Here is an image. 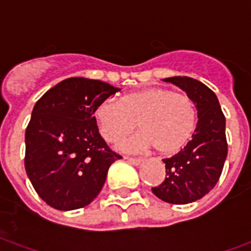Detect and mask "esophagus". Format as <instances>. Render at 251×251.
Returning a JSON list of instances; mask_svg holds the SVG:
<instances>
[{
  "mask_svg": "<svg viewBox=\"0 0 251 251\" xmlns=\"http://www.w3.org/2000/svg\"><path fill=\"white\" fill-rule=\"evenodd\" d=\"M127 161L133 165H140L142 163V158H137V157H125Z\"/></svg>",
  "mask_w": 251,
  "mask_h": 251,
  "instance_id": "obj_1",
  "label": "esophagus"
}]
</instances>
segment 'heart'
<instances>
[{
    "mask_svg": "<svg viewBox=\"0 0 251 251\" xmlns=\"http://www.w3.org/2000/svg\"><path fill=\"white\" fill-rule=\"evenodd\" d=\"M99 133L107 142H118L137 127L141 130L121 144L127 152L151 148L163 154L179 152L191 140L198 113L184 93L165 87H149L126 94L121 100L106 98L94 110Z\"/></svg>",
    "mask_w": 251,
    "mask_h": 251,
    "instance_id": "b5f03b06",
    "label": "heart"
}]
</instances>
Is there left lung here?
<instances>
[{"label":"left lung","mask_w":251,"mask_h":251,"mask_svg":"<svg viewBox=\"0 0 251 251\" xmlns=\"http://www.w3.org/2000/svg\"><path fill=\"white\" fill-rule=\"evenodd\" d=\"M191 97L198 109L192 140L172 157L164 158L165 179L152 192L167 203L187 204L201 199L215 187L227 157L226 118L215 93L196 79H164Z\"/></svg>","instance_id":"1"}]
</instances>
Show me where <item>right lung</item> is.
Masks as SVG:
<instances>
[{"mask_svg": "<svg viewBox=\"0 0 251 251\" xmlns=\"http://www.w3.org/2000/svg\"><path fill=\"white\" fill-rule=\"evenodd\" d=\"M117 91L102 80L68 77L36 102L25 131V171L48 205L76 210L100 192L121 156L99 134L93 114Z\"/></svg>", "mask_w": 251, "mask_h": 251, "instance_id": "add662e5", "label": "right lung"}]
</instances>
